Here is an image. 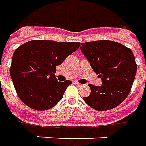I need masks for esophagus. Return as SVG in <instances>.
<instances>
[{
    "label": "esophagus",
    "instance_id": "1",
    "mask_svg": "<svg viewBox=\"0 0 146 146\" xmlns=\"http://www.w3.org/2000/svg\"><path fill=\"white\" fill-rule=\"evenodd\" d=\"M75 84L77 86H82V85L81 84V83H79V82H75Z\"/></svg>",
    "mask_w": 146,
    "mask_h": 146
}]
</instances>
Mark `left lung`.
<instances>
[{
  "mask_svg": "<svg viewBox=\"0 0 146 146\" xmlns=\"http://www.w3.org/2000/svg\"><path fill=\"white\" fill-rule=\"evenodd\" d=\"M80 48L103 82L101 86L89 85L90 94L83 101L98 111L117 107L130 94L137 71L131 49L108 40L82 43Z\"/></svg>",
  "mask_w": 146,
  "mask_h": 146,
  "instance_id": "8db88e82",
  "label": "left lung"
}]
</instances>
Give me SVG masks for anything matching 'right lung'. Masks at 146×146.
<instances>
[{"instance_id":"right-lung-1","label":"right lung","mask_w":146,"mask_h":146,"mask_svg":"<svg viewBox=\"0 0 146 146\" xmlns=\"http://www.w3.org/2000/svg\"><path fill=\"white\" fill-rule=\"evenodd\" d=\"M79 46V42L33 40L16 48L10 75L20 100L38 111L48 110L57 104L72 82L57 81L56 67Z\"/></svg>"}]
</instances>
